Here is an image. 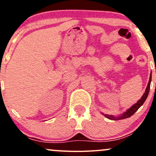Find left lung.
<instances>
[{
    "mask_svg": "<svg viewBox=\"0 0 156 156\" xmlns=\"http://www.w3.org/2000/svg\"><path fill=\"white\" fill-rule=\"evenodd\" d=\"M151 78L152 77L150 76V80H149V83L147 84V89H146V91H145V93H144V94H143V96L141 97V98L140 100H139V101L137 102L136 104H134L133 106L131 107V108H130L129 109H128V110L126 111V112L123 113L122 114H121L120 116H119V117H114V116H110V115H105V117H106L107 118H108V119H113V120H118V119H126V118H128L130 117H131L132 115L135 113L136 111L139 109L140 107L142 105L143 103H144V101H146L147 98L148 96V94H149V92H150V82H151Z\"/></svg>",
    "mask_w": 156,
    "mask_h": 156,
    "instance_id": "left-lung-1",
    "label": "left lung"
}]
</instances>
